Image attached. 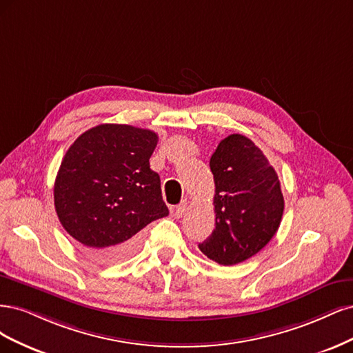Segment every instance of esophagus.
Wrapping results in <instances>:
<instances>
[{
	"label": "esophagus",
	"instance_id": "obj_1",
	"mask_svg": "<svg viewBox=\"0 0 353 353\" xmlns=\"http://www.w3.org/2000/svg\"><path fill=\"white\" fill-rule=\"evenodd\" d=\"M186 210H188V201L185 199V201H181L179 205L174 208V211H173V214H174V217L176 219H181V215H183L185 212H186Z\"/></svg>",
	"mask_w": 353,
	"mask_h": 353
}]
</instances>
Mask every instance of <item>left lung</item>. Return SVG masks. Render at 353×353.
<instances>
[{
    "label": "left lung",
    "instance_id": "1",
    "mask_svg": "<svg viewBox=\"0 0 353 353\" xmlns=\"http://www.w3.org/2000/svg\"><path fill=\"white\" fill-rule=\"evenodd\" d=\"M214 176L215 229L199 243L221 265L243 263L279 230L284 199L276 170L243 134L223 139L210 160Z\"/></svg>",
    "mask_w": 353,
    "mask_h": 353
}]
</instances>
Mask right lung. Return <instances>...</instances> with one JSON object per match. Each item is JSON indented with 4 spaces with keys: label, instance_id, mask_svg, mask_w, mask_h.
I'll use <instances>...</instances> for the list:
<instances>
[{
    "label": "right lung",
    "instance_id": "1",
    "mask_svg": "<svg viewBox=\"0 0 353 353\" xmlns=\"http://www.w3.org/2000/svg\"><path fill=\"white\" fill-rule=\"evenodd\" d=\"M158 142L152 130L99 124L65 152L54 183V205L64 230L92 259L129 258L141 233L168 215L161 181L150 167Z\"/></svg>",
    "mask_w": 353,
    "mask_h": 353
}]
</instances>
